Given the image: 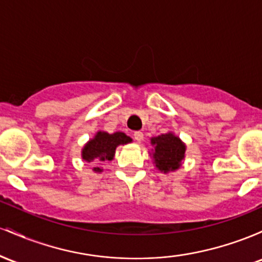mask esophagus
Listing matches in <instances>:
<instances>
[{
	"label": "esophagus",
	"instance_id": "obj_1",
	"mask_svg": "<svg viewBox=\"0 0 262 262\" xmlns=\"http://www.w3.org/2000/svg\"><path fill=\"white\" fill-rule=\"evenodd\" d=\"M134 139L136 140L139 143L142 142V141H143V134L141 131H136L134 134Z\"/></svg>",
	"mask_w": 262,
	"mask_h": 262
}]
</instances>
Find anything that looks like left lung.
Listing matches in <instances>:
<instances>
[{
    "mask_svg": "<svg viewBox=\"0 0 262 262\" xmlns=\"http://www.w3.org/2000/svg\"><path fill=\"white\" fill-rule=\"evenodd\" d=\"M152 149L149 152L156 168L161 173L174 172L181 168L186 157L187 146L173 132H167L160 136L151 137Z\"/></svg>",
    "mask_w": 262,
    "mask_h": 262,
    "instance_id": "left-lung-1",
    "label": "left lung"
}]
</instances>
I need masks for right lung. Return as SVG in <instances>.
<instances>
[{
    "instance_id": "obj_1",
    "label": "right lung",
    "mask_w": 262,
    "mask_h": 262,
    "mask_svg": "<svg viewBox=\"0 0 262 262\" xmlns=\"http://www.w3.org/2000/svg\"><path fill=\"white\" fill-rule=\"evenodd\" d=\"M131 142V137L121 131L114 132V134H108L106 131H98L95 136L84 145L81 149V158L85 162H99V164L106 162V161H113L116 147L120 145H127ZM93 170L95 173H101L102 168L94 167Z\"/></svg>"
}]
</instances>
